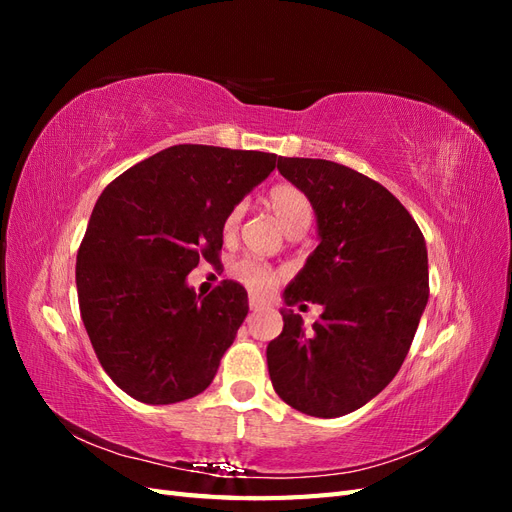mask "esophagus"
Returning <instances> with one entry per match:
<instances>
[{"instance_id":"34e87169","label":"esophagus","mask_w":512,"mask_h":512,"mask_svg":"<svg viewBox=\"0 0 512 512\" xmlns=\"http://www.w3.org/2000/svg\"><path fill=\"white\" fill-rule=\"evenodd\" d=\"M260 307H262V301L256 299V297H250V309H252V312H258Z\"/></svg>"}]
</instances>
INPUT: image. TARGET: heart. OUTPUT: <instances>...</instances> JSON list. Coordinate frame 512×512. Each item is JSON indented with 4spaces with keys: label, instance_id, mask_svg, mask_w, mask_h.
Returning a JSON list of instances; mask_svg holds the SVG:
<instances>
[{
    "label": "heart",
    "instance_id": "heart-1",
    "mask_svg": "<svg viewBox=\"0 0 512 512\" xmlns=\"http://www.w3.org/2000/svg\"><path fill=\"white\" fill-rule=\"evenodd\" d=\"M265 203L275 215V220L288 232V235H301L312 224L314 207L309 196L294 183H275L267 192ZM243 220V203L232 205L224 218V232L232 235L239 228ZM232 280L243 284L247 290L265 297L275 286L280 284V273H277L267 262H260L254 258H241L232 262L228 269Z\"/></svg>",
    "mask_w": 512,
    "mask_h": 512
}]
</instances>
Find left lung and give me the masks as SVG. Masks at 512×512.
Wrapping results in <instances>:
<instances>
[{
  "mask_svg": "<svg viewBox=\"0 0 512 512\" xmlns=\"http://www.w3.org/2000/svg\"><path fill=\"white\" fill-rule=\"evenodd\" d=\"M277 170L312 200L320 235L284 299L324 312L305 333L301 316L282 309L269 376L294 410L344 416L374 399L406 359L429 297L425 237L384 185L344 164L280 158Z\"/></svg>",
  "mask_w": 512,
  "mask_h": 512,
  "instance_id": "8db88e82",
  "label": "left lung"
}]
</instances>
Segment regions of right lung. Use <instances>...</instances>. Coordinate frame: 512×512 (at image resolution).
Masks as SVG:
<instances>
[{"mask_svg":"<svg viewBox=\"0 0 512 512\" xmlns=\"http://www.w3.org/2000/svg\"><path fill=\"white\" fill-rule=\"evenodd\" d=\"M275 153L175 145L111 181L76 254L81 318L100 365L151 406L203 393L247 316L241 284L207 297L185 286L198 260L218 262L224 218L267 179Z\"/></svg>","mask_w":512,"mask_h":512,"instance_id":"obj_1","label":"right lung"}]
</instances>
